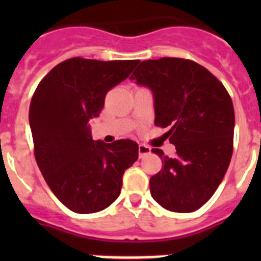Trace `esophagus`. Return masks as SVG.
Wrapping results in <instances>:
<instances>
[{
    "instance_id": "1",
    "label": "esophagus",
    "mask_w": 261,
    "mask_h": 261,
    "mask_svg": "<svg viewBox=\"0 0 261 261\" xmlns=\"http://www.w3.org/2000/svg\"><path fill=\"white\" fill-rule=\"evenodd\" d=\"M151 149L149 146H146V145H140L138 146V155H140V158H144L145 155H147V154H150Z\"/></svg>"
}]
</instances>
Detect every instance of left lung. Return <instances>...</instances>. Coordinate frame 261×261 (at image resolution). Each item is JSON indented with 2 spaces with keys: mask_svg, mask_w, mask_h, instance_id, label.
Segmentation results:
<instances>
[{
  "mask_svg": "<svg viewBox=\"0 0 261 261\" xmlns=\"http://www.w3.org/2000/svg\"><path fill=\"white\" fill-rule=\"evenodd\" d=\"M130 80L150 89L156 126L175 145L150 177L151 197L167 211L191 213L211 199L232 155L234 107L223 85L195 61L175 57L142 61Z\"/></svg>",
  "mask_w": 261,
  "mask_h": 261,
  "instance_id": "8db88e82",
  "label": "left lung"
}]
</instances>
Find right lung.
<instances>
[{
	"instance_id": "right-lung-1",
	"label": "right lung",
	"mask_w": 261,
	"mask_h": 261,
	"mask_svg": "<svg viewBox=\"0 0 261 261\" xmlns=\"http://www.w3.org/2000/svg\"><path fill=\"white\" fill-rule=\"evenodd\" d=\"M137 64L69 59L41 80L32 96L29 119L36 163L50 191L75 213L110 206L119 197L124 171L137 161V142L94 141L89 125L100 114L108 90Z\"/></svg>"
}]
</instances>
